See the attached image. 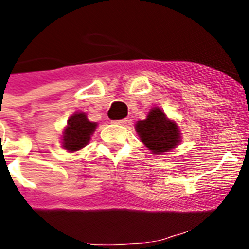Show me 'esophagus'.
<instances>
[{
    "instance_id": "esophagus-1",
    "label": "esophagus",
    "mask_w": 249,
    "mask_h": 249,
    "mask_svg": "<svg viewBox=\"0 0 249 249\" xmlns=\"http://www.w3.org/2000/svg\"><path fill=\"white\" fill-rule=\"evenodd\" d=\"M113 124H115V125H125V124H127V120L126 119H120V120H113Z\"/></svg>"
}]
</instances>
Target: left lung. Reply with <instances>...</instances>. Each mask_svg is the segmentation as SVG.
I'll return each instance as SVG.
<instances>
[{
	"label": "left lung",
	"mask_w": 249,
	"mask_h": 249,
	"mask_svg": "<svg viewBox=\"0 0 249 249\" xmlns=\"http://www.w3.org/2000/svg\"><path fill=\"white\" fill-rule=\"evenodd\" d=\"M136 131L143 145L152 151L153 155L168 152L179 143L177 124L167 119L163 111L159 108L151 109L147 119L138 122Z\"/></svg>",
	"instance_id": "left-lung-1"
}]
</instances>
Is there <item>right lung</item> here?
<instances>
[{"instance_id":"right-lung-1","label":"right lung","mask_w":249,"mask_h":249,"mask_svg":"<svg viewBox=\"0 0 249 249\" xmlns=\"http://www.w3.org/2000/svg\"><path fill=\"white\" fill-rule=\"evenodd\" d=\"M97 124L87 119L85 113L72 115L67 122V127L64 132V148L72 152L85 147L89 141L90 135L96 129Z\"/></svg>"}]
</instances>
